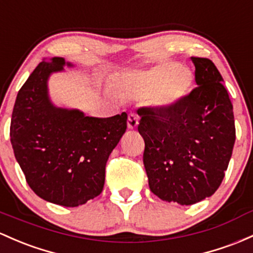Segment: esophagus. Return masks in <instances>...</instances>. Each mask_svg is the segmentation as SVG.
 <instances>
[{
	"label": "esophagus",
	"instance_id": "34e87169",
	"mask_svg": "<svg viewBox=\"0 0 253 253\" xmlns=\"http://www.w3.org/2000/svg\"><path fill=\"white\" fill-rule=\"evenodd\" d=\"M127 126L129 129H134L138 126V116L135 114H129L128 120H127Z\"/></svg>",
	"mask_w": 253,
	"mask_h": 253
}]
</instances>
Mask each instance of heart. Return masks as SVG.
Here are the masks:
<instances>
[{
  "label": "heart",
  "instance_id": "obj_1",
  "mask_svg": "<svg viewBox=\"0 0 253 253\" xmlns=\"http://www.w3.org/2000/svg\"><path fill=\"white\" fill-rule=\"evenodd\" d=\"M193 76L190 69L177 63H162L145 72L124 76L120 85L139 95H148V103L160 110L179 104L191 90Z\"/></svg>",
  "mask_w": 253,
  "mask_h": 253
}]
</instances>
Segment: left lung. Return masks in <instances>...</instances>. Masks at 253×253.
<instances>
[{
  "label": "left lung",
  "mask_w": 253,
  "mask_h": 253,
  "mask_svg": "<svg viewBox=\"0 0 253 253\" xmlns=\"http://www.w3.org/2000/svg\"><path fill=\"white\" fill-rule=\"evenodd\" d=\"M197 87L169 110L140 108L138 131L149 187L158 198L191 205L212 196L235 141L233 105L212 61L191 57Z\"/></svg>",
  "instance_id": "1"
}]
</instances>
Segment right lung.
Instances as JSON below:
<instances>
[{"label":"right lung","mask_w":253,"mask_h":253,"mask_svg":"<svg viewBox=\"0 0 253 253\" xmlns=\"http://www.w3.org/2000/svg\"><path fill=\"white\" fill-rule=\"evenodd\" d=\"M73 67L63 57L43 60L19 90L10 121L14 155L32 191L44 201L79 207L103 191L105 165L127 128V114L86 116L56 107L52 73Z\"/></svg>","instance_id":"obj_1"}]
</instances>
